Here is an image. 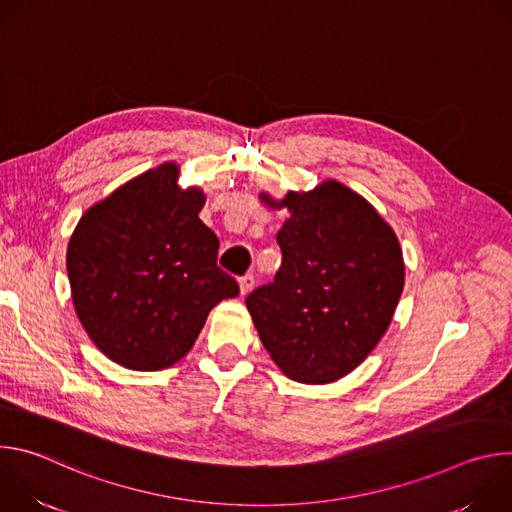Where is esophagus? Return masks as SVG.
Listing matches in <instances>:
<instances>
[{
	"instance_id": "esophagus-1",
	"label": "esophagus",
	"mask_w": 512,
	"mask_h": 512,
	"mask_svg": "<svg viewBox=\"0 0 512 512\" xmlns=\"http://www.w3.org/2000/svg\"><path fill=\"white\" fill-rule=\"evenodd\" d=\"M253 285H255V277H253V275H243V277L239 279V289H241V296H247L249 291L253 289Z\"/></svg>"
}]
</instances>
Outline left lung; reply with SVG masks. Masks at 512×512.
I'll use <instances>...</instances> for the list:
<instances>
[{
	"mask_svg": "<svg viewBox=\"0 0 512 512\" xmlns=\"http://www.w3.org/2000/svg\"><path fill=\"white\" fill-rule=\"evenodd\" d=\"M267 208H287L277 233L281 267L255 289L247 310L277 369L298 383H334L385 336L405 285L393 227L377 208L338 180L259 192Z\"/></svg>",
	"mask_w": 512,
	"mask_h": 512,
	"instance_id": "obj_1",
	"label": "left lung"
}]
</instances>
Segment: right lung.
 Segmentation results:
<instances>
[{
    "instance_id": "add662e5",
    "label": "right lung",
    "mask_w": 512,
    "mask_h": 512,
    "mask_svg": "<svg viewBox=\"0 0 512 512\" xmlns=\"http://www.w3.org/2000/svg\"><path fill=\"white\" fill-rule=\"evenodd\" d=\"M164 162L95 202L68 241L75 312L93 344L129 371H162L194 346L210 310L239 294L200 221L206 194Z\"/></svg>"
}]
</instances>
